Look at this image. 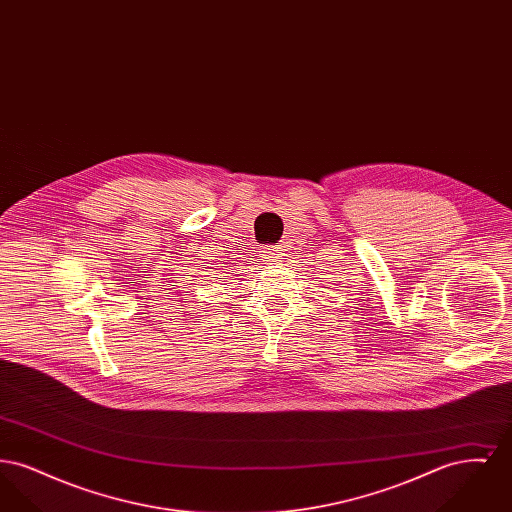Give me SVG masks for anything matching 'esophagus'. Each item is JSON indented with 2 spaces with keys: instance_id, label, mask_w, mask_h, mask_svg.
Returning <instances> with one entry per match:
<instances>
[{
  "instance_id": "34e87169",
  "label": "esophagus",
  "mask_w": 512,
  "mask_h": 512,
  "mask_svg": "<svg viewBox=\"0 0 512 512\" xmlns=\"http://www.w3.org/2000/svg\"><path fill=\"white\" fill-rule=\"evenodd\" d=\"M261 257L267 261L268 265H278V261L284 259V249L280 245H267L263 247Z\"/></svg>"
}]
</instances>
